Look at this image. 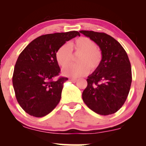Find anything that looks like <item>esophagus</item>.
Here are the masks:
<instances>
[{"label":"esophagus","instance_id":"1","mask_svg":"<svg viewBox=\"0 0 146 146\" xmlns=\"http://www.w3.org/2000/svg\"><path fill=\"white\" fill-rule=\"evenodd\" d=\"M71 81L72 82L75 83L77 81H78V80H77V79H75V78H71Z\"/></svg>","mask_w":146,"mask_h":146}]
</instances>
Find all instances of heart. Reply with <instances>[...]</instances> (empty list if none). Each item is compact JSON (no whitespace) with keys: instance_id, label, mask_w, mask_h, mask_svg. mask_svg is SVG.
<instances>
[{"instance_id":"heart-1","label":"heart","mask_w":146,"mask_h":146,"mask_svg":"<svg viewBox=\"0 0 146 146\" xmlns=\"http://www.w3.org/2000/svg\"><path fill=\"white\" fill-rule=\"evenodd\" d=\"M79 54L77 65L65 68L63 74L71 78L85 76L90 71H96L101 64L103 54L93 40L87 37H80L69 44L62 45L56 52V58L61 67L66 68L70 64L72 54Z\"/></svg>"}]
</instances>
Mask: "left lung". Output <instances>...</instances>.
<instances>
[{
  "instance_id": "8db88e82",
  "label": "left lung",
  "mask_w": 146,
  "mask_h": 146,
  "mask_svg": "<svg viewBox=\"0 0 146 146\" xmlns=\"http://www.w3.org/2000/svg\"><path fill=\"white\" fill-rule=\"evenodd\" d=\"M80 32L94 41L103 54L100 67L87 78L83 101L99 115L116 113L125 103L131 86V65L128 55L120 43L106 33Z\"/></svg>"
}]
</instances>
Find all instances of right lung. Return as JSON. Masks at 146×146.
<instances>
[{
	"label": "right lung",
	"instance_id": "obj_1",
	"mask_svg": "<svg viewBox=\"0 0 146 146\" xmlns=\"http://www.w3.org/2000/svg\"><path fill=\"white\" fill-rule=\"evenodd\" d=\"M77 36L78 31L42 35L31 41L18 56L12 82L16 100L31 116L48 115L58 104L67 78L60 77L56 52L62 45Z\"/></svg>",
	"mask_w": 146,
	"mask_h": 146
}]
</instances>
